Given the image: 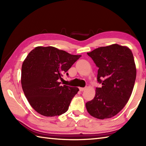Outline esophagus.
<instances>
[{
  "mask_svg": "<svg viewBox=\"0 0 146 146\" xmlns=\"http://www.w3.org/2000/svg\"><path fill=\"white\" fill-rule=\"evenodd\" d=\"M79 89H80V91H82H82H84V90H85V88H80Z\"/></svg>",
  "mask_w": 146,
  "mask_h": 146,
  "instance_id": "obj_1",
  "label": "esophagus"
}]
</instances>
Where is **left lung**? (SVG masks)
<instances>
[{
	"label": "left lung",
	"instance_id": "left-lung-1",
	"mask_svg": "<svg viewBox=\"0 0 146 146\" xmlns=\"http://www.w3.org/2000/svg\"><path fill=\"white\" fill-rule=\"evenodd\" d=\"M87 54L98 68L94 98L86 103L88 112L98 119L111 118L129 101L136 78L134 56L126 46L114 44L94 49Z\"/></svg>",
	"mask_w": 146,
	"mask_h": 146
}]
</instances>
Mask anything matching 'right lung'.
<instances>
[{"mask_svg": "<svg viewBox=\"0 0 146 146\" xmlns=\"http://www.w3.org/2000/svg\"><path fill=\"white\" fill-rule=\"evenodd\" d=\"M81 56L52 46H38L29 52L22 66L21 85L29 103L37 112L54 117L68 110L79 89L62 86L60 80Z\"/></svg>", "mask_w": 146, "mask_h": 146, "instance_id": "right-lung-1", "label": "right lung"}]
</instances>
